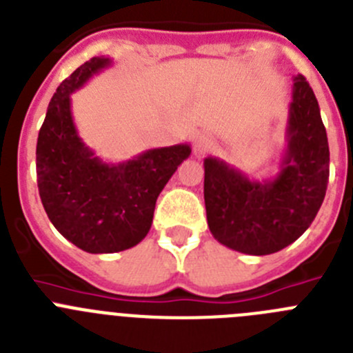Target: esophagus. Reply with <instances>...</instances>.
Instances as JSON below:
<instances>
[{
    "label": "esophagus",
    "instance_id": "1",
    "mask_svg": "<svg viewBox=\"0 0 353 353\" xmlns=\"http://www.w3.org/2000/svg\"><path fill=\"white\" fill-rule=\"evenodd\" d=\"M214 146V141H212V138H208V136H205V134H198L194 138V141H192V148H194V154H205V152H208V150Z\"/></svg>",
    "mask_w": 353,
    "mask_h": 353
}]
</instances>
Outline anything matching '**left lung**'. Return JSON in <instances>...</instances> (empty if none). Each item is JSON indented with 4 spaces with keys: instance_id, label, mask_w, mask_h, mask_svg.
<instances>
[{
    "instance_id": "obj_1",
    "label": "left lung",
    "mask_w": 353,
    "mask_h": 353,
    "mask_svg": "<svg viewBox=\"0 0 353 353\" xmlns=\"http://www.w3.org/2000/svg\"><path fill=\"white\" fill-rule=\"evenodd\" d=\"M203 166L207 221L217 242L254 256L293 244L316 217L329 182L327 132L305 77H293L286 148L274 176L249 179L217 157Z\"/></svg>"
}]
</instances>
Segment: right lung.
Masks as SVG:
<instances>
[{
    "mask_svg": "<svg viewBox=\"0 0 353 353\" xmlns=\"http://www.w3.org/2000/svg\"><path fill=\"white\" fill-rule=\"evenodd\" d=\"M111 65L108 56H95L72 72L52 95L37 141V183L46 214L68 242L92 254L138 245L150 232L159 194L191 155V146L182 143L114 164L84 145L70 95Z\"/></svg>",
    "mask_w": 353,
    "mask_h": 353,
    "instance_id": "obj_1",
    "label": "right lung"
}]
</instances>
